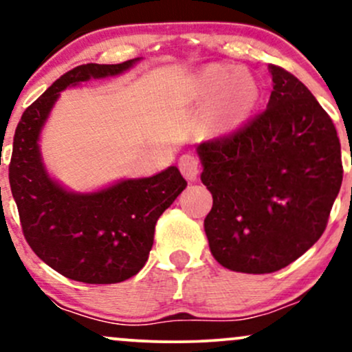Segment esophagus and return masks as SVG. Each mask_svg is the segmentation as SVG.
<instances>
[{
    "mask_svg": "<svg viewBox=\"0 0 352 352\" xmlns=\"http://www.w3.org/2000/svg\"><path fill=\"white\" fill-rule=\"evenodd\" d=\"M180 172L185 179L190 182H195L197 177H199V168H200V162L195 155L192 153H185V155L180 157L179 162Z\"/></svg>",
    "mask_w": 352,
    "mask_h": 352,
    "instance_id": "34e87169",
    "label": "esophagus"
}]
</instances>
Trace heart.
<instances>
[{
    "label": "heart",
    "instance_id": "heart-1",
    "mask_svg": "<svg viewBox=\"0 0 352 352\" xmlns=\"http://www.w3.org/2000/svg\"><path fill=\"white\" fill-rule=\"evenodd\" d=\"M195 96L200 102L212 104L210 127L230 131L245 122L254 111L260 100V87L250 72L213 64L197 79Z\"/></svg>",
    "mask_w": 352,
    "mask_h": 352
}]
</instances>
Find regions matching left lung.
Wrapping results in <instances>:
<instances>
[{
	"label": "left lung",
	"instance_id": "left-lung-1",
	"mask_svg": "<svg viewBox=\"0 0 352 352\" xmlns=\"http://www.w3.org/2000/svg\"><path fill=\"white\" fill-rule=\"evenodd\" d=\"M268 107L199 145L210 252L232 272L263 274L293 263L324 233L342 182L333 120L308 87L270 64Z\"/></svg>",
	"mask_w": 352,
	"mask_h": 352
}]
</instances>
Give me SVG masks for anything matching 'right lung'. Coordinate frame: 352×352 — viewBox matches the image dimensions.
Masks as SVG:
<instances>
[{
  "label": "right lung",
  "mask_w": 352,
  "mask_h": 352,
  "mask_svg": "<svg viewBox=\"0 0 352 352\" xmlns=\"http://www.w3.org/2000/svg\"><path fill=\"white\" fill-rule=\"evenodd\" d=\"M135 60L91 63L67 71L23 112L14 132L10 185L23 235L44 263L87 285L120 283L142 270L157 220L187 182L179 168L168 167L148 179L124 180L96 193H69L47 177L38 137L63 89L120 74Z\"/></svg>",
  "instance_id": "1"
}]
</instances>
